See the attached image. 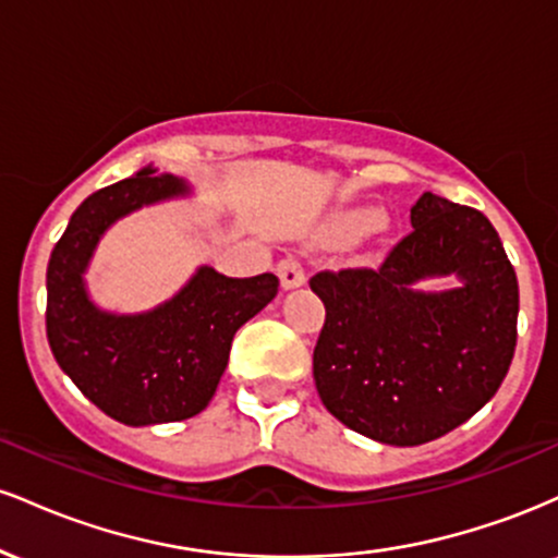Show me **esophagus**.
Masks as SVG:
<instances>
[{
    "label": "esophagus",
    "instance_id": "esophagus-1",
    "mask_svg": "<svg viewBox=\"0 0 558 558\" xmlns=\"http://www.w3.org/2000/svg\"><path fill=\"white\" fill-rule=\"evenodd\" d=\"M278 278H280V286H283V291H293V288H301L306 283V275L301 270L296 259H280Z\"/></svg>",
    "mask_w": 558,
    "mask_h": 558
}]
</instances>
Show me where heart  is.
Segmentation results:
<instances>
[{
	"label": "heart",
	"instance_id": "1",
	"mask_svg": "<svg viewBox=\"0 0 558 558\" xmlns=\"http://www.w3.org/2000/svg\"><path fill=\"white\" fill-rule=\"evenodd\" d=\"M377 222H380V215H377V209H373V207H349V209H341V213L332 217L330 226H328V235L338 243L354 241L356 235L373 230Z\"/></svg>",
	"mask_w": 558,
	"mask_h": 558
}]
</instances>
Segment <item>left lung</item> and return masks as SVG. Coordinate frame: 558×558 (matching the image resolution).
<instances>
[{
    "label": "left lung",
    "instance_id": "left-lung-1",
    "mask_svg": "<svg viewBox=\"0 0 558 558\" xmlns=\"http://www.w3.org/2000/svg\"><path fill=\"white\" fill-rule=\"evenodd\" d=\"M458 286L422 292L427 279ZM325 304L315 386L325 409L377 444L420 446L496 396L517 345L520 288L483 213L425 191L412 233L375 270L317 272Z\"/></svg>",
    "mask_w": 558,
    "mask_h": 558
}]
</instances>
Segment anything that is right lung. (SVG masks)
<instances>
[{"label":"right lung","instance_id":"obj_1","mask_svg":"<svg viewBox=\"0 0 558 558\" xmlns=\"http://www.w3.org/2000/svg\"><path fill=\"white\" fill-rule=\"evenodd\" d=\"M191 185L146 165L75 209L47 267V338L57 364L88 401L131 427L189 420L207 409L243 323L278 293L272 272L228 278L202 265L155 310H101L86 270L101 235L144 207L191 196Z\"/></svg>","mask_w":558,"mask_h":558}]
</instances>
